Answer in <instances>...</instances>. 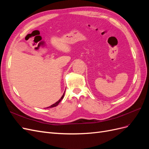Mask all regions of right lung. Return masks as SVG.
<instances>
[{
	"instance_id": "obj_1",
	"label": "right lung",
	"mask_w": 149,
	"mask_h": 149,
	"mask_svg": "<svg viewBox=\"0 0 149 149\" xmlns=\"http://www.w3.org/2000/svg\"><path fill=\"white\" fill-rule=\"evenodd\" d=\"M64 95H65V93H64V94H63V96H61V97L60 99L59 100H58L56 102H55V104H52V106H49L48 107H47V108H50V107H55V106H58V104H59L60 102V101L63 100V98L64 97Z\"/></svg>"
}]
</instances>
